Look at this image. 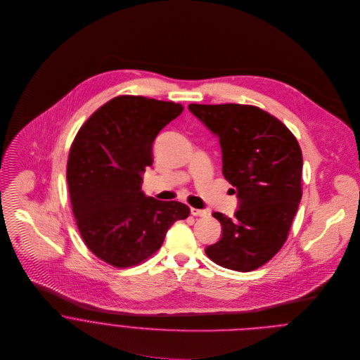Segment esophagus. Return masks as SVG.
Here are the masks:
<instances>
[{
  "instance_id": "esophagus-1",
  "label": "esophagus",
  "mask_w": 360,
  "mask_h": 360,
  "mask_svg": "<svg viewBox=\"0 0 360 360\" xmlns=\"http://www.w3.org/2000/svg\"><path fill=\"white\" fill-rule=\"evenodd\" d=\"M206 210L204 209H197V207H191V214H194V216H205Z\"/></svg>"
}]
</instances>
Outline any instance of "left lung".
Wrapping results in <instances>:
<instances>
[{
    "instance_id": "8db88e82",
    "label": "left lung",
    "mask_w": 360,
    "mask_h": 360,
    "mask_svg": "<svg viewBox=\"0 0 360 360\" xmlns=\"http://www.w3.org/2000/svg\"><path fill=\"white\" fill-rule=\"evenodd\" d=\"M188 108L219 137L223 174L240 200L233 217L212 213L223 234L206 255L226 269L255 270L287 241L302 198L301 147L281 120L254 105Z\"/></svg>"
}]
</instances>
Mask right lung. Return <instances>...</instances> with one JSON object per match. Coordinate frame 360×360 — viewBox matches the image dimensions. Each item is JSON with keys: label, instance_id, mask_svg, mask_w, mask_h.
I'll use <instances>...</instances> for the list:
<instances>
[{"label": "right lung", "instance_id": "right-lung-1", "mask_svg": "<svg viewBox=\"0 0 360 360\" xmlns=\"http://www.w3.org/2000/svg\"><path fill=\"white\" fill-rule=\"evenodd\" d=\"M184 106L141 96H119L97 109L77 131L66 179L76 224L87 248L105 263L131 267L150 259L190 207L141 191L158 133Z\"/></svg>", "mask_w": 360, "mask_h": 360}]
</instances>
